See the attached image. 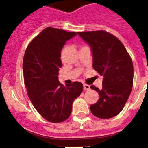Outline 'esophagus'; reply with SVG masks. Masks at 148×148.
<instances>
[{"label": "esophagus", "instance_id": "34e87169", "mask_svg": "<svg viewBox=\"0 0 148 148\" xmlns=\"http://www.w3.org/2000/svg\"><path fill=\"white\" fill-rule=\"evenodd\" d=\"M90 89V87L88 84H84V90H89Z\"/></svg>", "mask_w": 148, "mask_h": 148}]
</instances>
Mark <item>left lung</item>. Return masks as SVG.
Segmentation results:
<instances>
[{
	"label": "left lung",
	"instance_id": "1",
	"mask_svg": "<svg viewBox=\"0 0 148 148\" xmlns=\"http://www.w3.org/2000/svg\"><path fill=\"white\" fill-rule=\"evenodd\" d=\"M90 45L93 67L103 76V88L90 86L99 93V100L90 106L92 114L103 119L117 115L130 95L133 84V64L123 44L104 31L77 32Z\"/></svg>",
	"mask_w": 148,
	"mask_h": 148
}]
</instances>
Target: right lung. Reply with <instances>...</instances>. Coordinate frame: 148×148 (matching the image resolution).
Here are the masks:
<instances>
[{
    "label": "right lung",
    "mask_w": 148,
    "mask_h": 148,
    "mask_svg": "<svg viewBox=\"0 0 148 148\" xmlns=\"http://www.w3.org/2000/svg\"><path fill=\"white\" fill-rule=\"evenodd\" d=\"M75 35V32L46 27L31 42L25 53L23 73L27 95L40 115L51 123L69 118L73 101L83 90L79 82L64 86L58 81L60 51Z\"/></svg>",
    "instance_id": "add662e5"
}]
</instances>
